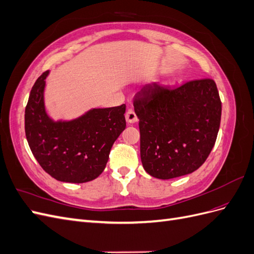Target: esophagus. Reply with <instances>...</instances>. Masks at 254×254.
Wrapping results in <instances>:
<instances>
[{"label": "esophagus", "mask_w": 254, "mask_h": 254, "mask_svg": "<svg viewBox=\"0 0 254 254\" xmlns=\"http://www.w3.org/2000/svg\"><path fill=\"white\" fill-rule=\"evenodd\" d=\"M126 120H127L128 123H134V122H136V120H137L136 114H135V112L132 109H129L126 112Z\"/></svg>", "instance_id": "obj_1"}]
</instances>
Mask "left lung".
Returning a JSON list of instances; mask_svg holds the SVG:
<instances>
[{"label":"left lung","instance_id":"8db88e82","mask_svg":"<svg viewBox=\"0 0 254 254\" xmlns=\"http://www.w3.org/2000/svg\"><path fill=\"white\" fill-rule=\"evenodd\" d=\"M139 118L144 170L173 179L198 170L209 157L221 119V102L212 78L179 86L146 84L133 99Z\"/></svg>","mask_w":254,"mask_h":254}]
</instances>
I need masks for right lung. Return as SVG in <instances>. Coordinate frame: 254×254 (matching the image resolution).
Segmentation results:
<instances>
[{"label":"right lung","mask_w":254,"mask_h":254,"mask_svg":"<svg viewBox=\"0 0 254 254\" xmlns=\"http://www.w3.org/2000/svg\"><path fill=\"white\" fill-rule=\"evenodd\" d=\"M42 73L25 107V134L34 157L58 181L83 183L103 173L115 140L126 128V105L93 109L72 122H53L45 113Z\"/></svg>","instance_id":"add662e5"}]
</instances>
